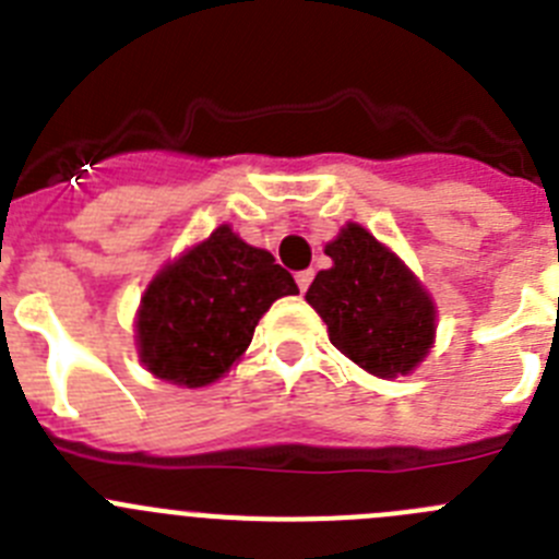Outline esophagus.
Here are the masks:
<instances>
[{
    "mask_svg": "<svg viewBox=\"0 0 559 559\" xmlns=\"http://www.w3.org/2000/svg\"><path fill=\"white\" fill-rule=\"evenodd\" d=\"M311 278H314V273H311V270H304V273H298V275H295V281H298L300 292H306V289H309Z\"/></svg>",
    "mask_w": 559,
    "mask_h": 559,
    "instance_id": "34e87169",
    "label": "esophagus"
}]
</instances>
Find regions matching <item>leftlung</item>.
<instances>
[{"mask_svg": "<svg viewBox=\"0 0 559 559\" xmlns=\"http://www.w3.org/2000/svg\"><path fill=\"white\" fill-rule=\"evenodd\" d=\"M329 270L311 281L306 300L323 317L334 348L379 379L406 376L435 340V306L415 275L361 225L325 245Z\"/></svg>", "mask_w": 559, "mask_h": 559, "instance_id": "8db88e82", "label": "left lung"}]
</instances>
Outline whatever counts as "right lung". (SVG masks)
Here are the masks:
<instances>
[{
  "label": "right lung",
  "instance_id": "add662e5",
  "mask_svg": "<svg viewBox=\"0 0 559 559\" xmlns=\"http://www.w3.org/2000/svg\"><path fill=\"white\" fill-rule=\"evenodd\" d=\"M298 284L273 253L250 248L228 225L160 270L139 311V354L150 373L203 386L248 350L261 314Z\"/></svg>",
  "mask_w": 559,
  "mask_h": 559
}]
</instances>
